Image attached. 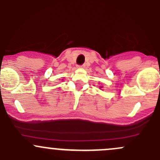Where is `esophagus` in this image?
I'll return each mask as SVG.
<instances>
[{"instance_id":"1","label":"esophagus","mask_w":160,"mask_h":160,"mask_svg":"<svg viewBox=\"0 0 160 160\" xmlns=\"http://www.w3.org/2000/svg\"><path fill=\"white\" fill-rule=\"evenodd\" d=\"M85 65H82V66H79V68H84Z\"/></svg>"}]
</instances>
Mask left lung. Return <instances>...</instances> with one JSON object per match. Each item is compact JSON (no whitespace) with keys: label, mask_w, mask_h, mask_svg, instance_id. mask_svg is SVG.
I'll return each mask as SVG.
<instances>
[{"label":"left lung","mask_w":160,"mask_h":160,"mask_svg":"<svg viewBox=\"0 0 160 160\" xmlns=\"http://www.w3.org/2000/svg\"><path fill=\"white\" fill-rule=\"evenodd\" d=\"M100 88H102V87H100Z\"/></svg>","instance_id":"left-lung-1"}]
</instances>
